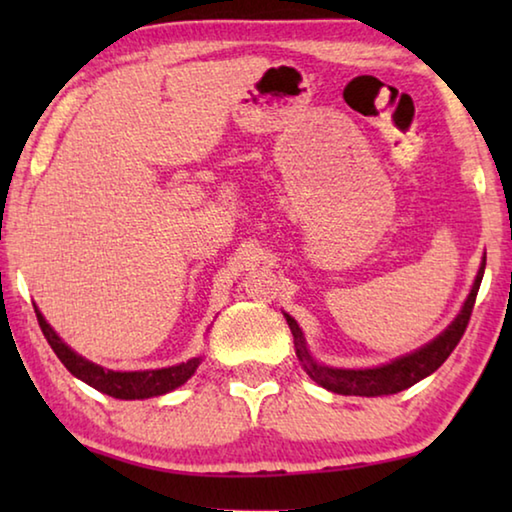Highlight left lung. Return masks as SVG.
Segmentation results:
<instances>
[{
    "instance_id": "left-lung-1",
    "label": "left lung",
    "mask_w": 512,
    "mask_h": 512,
    "mask_svg": "<svg viewBox=\"0 0 512 512\" xmlns=\"http://www.w3.org/2000/svg\"><path fill=\"white\" fill-rule=\"evenodd\" d=\"M485 271V257L481 259L479 273L474 277V284L470 289V296L465 298L458 316L447 325L445 332H440L436 339L422 345L415 352L404 354V357H397L391 363H381L375 368H334L325 366V363L316 361L311 357L307 348L305 334H302L300 325L293 320L289 314H284L287 323L293 334V345H296V354L305 368L307 375L316 381L318 386L327 388V391L339 393V395H361V397H379V395H393L406 391L413 384H418L420 379L429 377L431 372H436L443 366L445 359L452 354V350L461 341L467 323H470V314L476 300V293H479L481 280Z\"/></svg>"
}]
</instances>
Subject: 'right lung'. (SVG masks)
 I'll list each match as a JSON object with an SVG mask.
<instances>
[{"label":"right lung","mask_w":512,"mask_h":512,"mask_svg":"<svg viewBox=\"0 0 512 512\" xmlns=\"http://www.w3.org/2000/svg\"><path fill=\"white\" fill-rule=\"evenodd\" d=\"M36 316L42 334L49 341L51 350L56 352V357L63 361V366L72 372L76 379L85 381V384L97 388L99 393L115 397V400H146V397H158L164 393L176 391L178 386H183L185 381L194 375L196 368L201 366L203 357H192L189 361L176 363L169 368H155V370H110L103 368L99 363L81 357L79 352H74L69 345L60 339L54 332L45 316L40 314L36 307Z\"/></svg>","instance_id":"right-lung-1"}]
</instances>
